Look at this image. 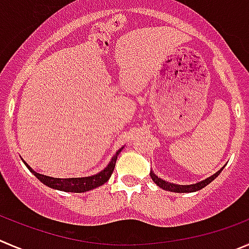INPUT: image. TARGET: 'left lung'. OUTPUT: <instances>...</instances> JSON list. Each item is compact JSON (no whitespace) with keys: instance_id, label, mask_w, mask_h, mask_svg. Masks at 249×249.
<instances>
[{"instance_id":"left-lung-1","label":"left lung","mask_w":249,"mask_h":249,"mask_svg":"<svg viewBox=\"0 0 249 249\" xmlns=\"http://www.w3.org/2000/svg\"><path fill=\"white\" fill-rule=\"evenodd\" d=\"M222 169H224V167H222ZM222 169H220L219 171L215 172L214 175H212V176L208 177V178L203 179V181L200 182H197V183H194V184H176V183H171V182L164 181V179H161L160 177L156 176V175L154 174L153 170H150V177L153 178L154 183H156V186L165 189V191L175 192V193H192V192H197L199 191V189L204 188V187L208 186L210 182L214 181V179L219 176L220 172L222 171Z\"/></svg>"}]
</instances>
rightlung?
I'll list each match as a JSON object with an SVG mask.
<instances>
[{"label":"right lung","instance_id":"obj_1","mask_svg":"<svg viewBox=\"0 0 249 249\" xmlns=\"http://www.w3.org/2000/svg\"><path fill=\"white\" fill-rule=\"evenodd\" d=\"M123 149L120 148L117 151H116L115 155L112 156L111 159V161L108 162L107 166L100 171L99 174L96 175H91V176L88 177H72V178H55V177H50V176H45V175L37 174L36 171L32 169L27 162L23 160V162L25 164V166L29 169V171L36 177L39 181H41L45 186L50 187V188L53 189H58V191H63V192H72V193H84V192L91 191L94 188H98V187L103 186L105 182L108 181V178L112 175L113 169H115L116 165V160H117L118 154L121 153V150Z\"/></svg>","mask_w":249,"mask_h":249}]
</instances>
